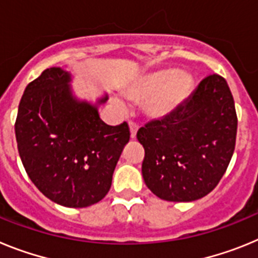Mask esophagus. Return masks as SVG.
<instances>
[{"label":"esophagus","mask_w":258,"mask_h":258,"mask_svg":"<svg viewBox=\"0 0 258 258\" xmlns=\"http://www.w3.org/2000/svg\"><path fill=\"white\" fill-rule=\"evenodd\" d=\"M129 129H131V138L132 140H134L137 136V132H138V125H137L136 122L131 121L129 122Z\"/></svg>","instance_id":"1"}]
</instances>
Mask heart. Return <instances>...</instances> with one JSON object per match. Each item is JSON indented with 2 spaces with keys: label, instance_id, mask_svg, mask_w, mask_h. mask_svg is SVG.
Masks as SVG:
<instances>
[{
  "label": "heart",
  "instance_id": "obj_1",
  "mask_svg": "<svg viewBox=\"0 0 258 258\" xmlns=\"http://www.w3.org/2000/svg\"><path fill=\"white\" fill-rule=\"evenodd\" d=\"M194 80L186 72L168 68L156 71L138 80L126 90V97L143 103L146 113L152 118H165L178 111L192 92ZM116 104L121 103L116 101Z\"/></svg>",
  "mask_w": 258,
  "mask_h": 258
}]
</instances>
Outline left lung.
Wrapping results in <instances>:
<instances>
[{"label":"left lung","instance_id":"1","mask_svg":"<svg viewBox=\"0 0 258 258\" xmlns=\"http://www.w3.org/2000/svg\"><path fill=\"white\" fill-rule=\"evenodd\" d=\"M235 104L226 80L206 77L169 117L141 127L146 186L163 200L194 202L218 184L235 149Z\"/></svg>","mask_w":258,"mask_h":258}]
</instances>
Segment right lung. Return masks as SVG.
Here are the masks:
<instances>
[{
  "label": "right lung",
  "instance_id": "obj_1",
  "mask_svg": "<svg viewBox=\"0 0 258 258\" xmlns=\"http://www.w3.org/2000/svg\"><path fill=\"white\" fill-rule=\"evenodd\" d=\"M72 75L45 70L28 84L15 122L18 151L27 174L47 199L68 208L101 202L131 133L126 122L104 124L98 109L108 99H81Z\"/></svg>",
  "mask_w": 258,
  "mask_h": 258
}]
</instances>
